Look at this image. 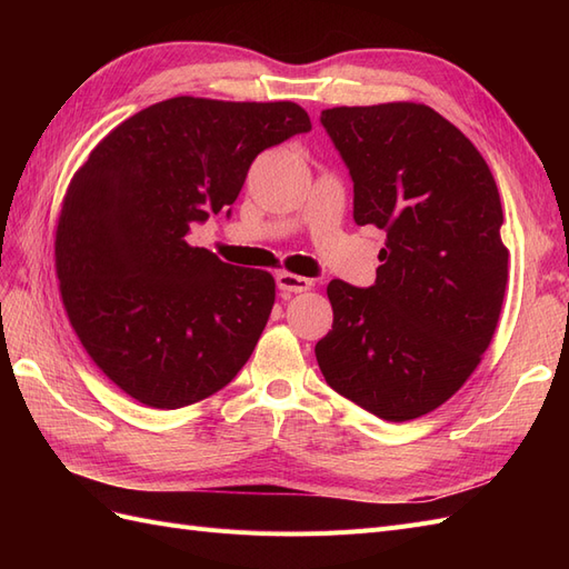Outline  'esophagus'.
Wrapping results in <instances>:
<instances>
[{"label": "esophagus", "instance_id": "34e87169", "mask_svg": "<svg viewBox=\"0 0 569 569\" xmlns=\"http://www.w3.org/2000/svg\"><path fill=\"white\" fill-rule=\"evenodd\" d=\"M278 289L284 291V295H301V291H308L313 287V280L301 278V274H291V272H278Z\"/></svg>", "mask_w": 569, "mask_h": 569}]
</instances>
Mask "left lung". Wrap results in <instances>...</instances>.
Here are the masks:
<instances>
[{
    "instance_id": "obj_1",
    "label": "left lung",
    "mask_w": 569,
    "mask_h": 569,
    "mask_svg": "<svg viewBox=\"0 0 569 569\" xmlns=\"http://www.w3.org/2000/svg\"><path fill=\"white\" fill-rule=\"evenodd\" d=\"M353 182L356 226L387 232L372 287L332 280L325 382L372 416H427L465 385L493 337L508 282L503 209L487 161L425 104L320 113Z\"/></svg>"
}]
</instances>
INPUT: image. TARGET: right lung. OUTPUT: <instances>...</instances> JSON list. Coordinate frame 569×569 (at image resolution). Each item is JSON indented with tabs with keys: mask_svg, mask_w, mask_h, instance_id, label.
<instances>
[{
	"mask_svg": "<svg viewBox=\"0 0 569 569\" xmlns=\"http://www.w3.org/2000/svg\"><path fill=\"white\" fill-rule=\"evenodd\" d=\"M311 130L291 101L176 97L123 120L68 187L61 299L84 351L132 399L173 410L220 391L274 303L266 270L189 247L239 197L258 153Z\"/></svg>",
	"mask_w": 569,
	"mask_h": 569,
	"instance_id": "add662e5",
	"label": "right lung"
}]
</instances>
